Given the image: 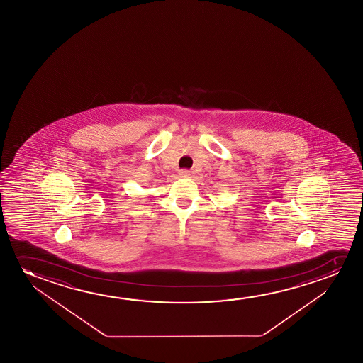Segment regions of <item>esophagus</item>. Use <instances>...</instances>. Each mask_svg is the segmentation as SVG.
I'll return each instance as SVG.
<instances>
[{
  "label": "esophagus",
  "instance_id": "obj_1",
  "mask_svg": "<svg viewBox=\"0 0 363 363\" xmlns=\"http://www.w3.org/2000/svg\"><path fill=\"white\" fill-rule=\"evenodd\" d=\"M192 176H194L192 171H189V169H181L179 171V177H182V179H189Z\"/></svg>",
  "mask_w": 363,
  "mask_h": 363
}]
</instances>
